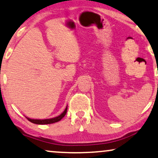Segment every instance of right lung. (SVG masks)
<instances>
[{"instance_id": "obj_1", "label": "right lung", "mask_w": 158, "mask_h": 158, "mask_svg": "<svg viewBox=\"0 0 158 158\" xmlns=\"http://www.w3.org/2000/svg\"><path fill=\"white\" fill-rule=\"evenodd\" d=\"M66 112H67V106H66L65 110L63 112L61 113L59 116H58L56 117H54V118H52V119H30L28 117H26L28 119V121H30L31 123H34V124H52V123H57L61 120V119L63 118V117L65 116L66 114Z\"/></svg>"}]
</instances>
